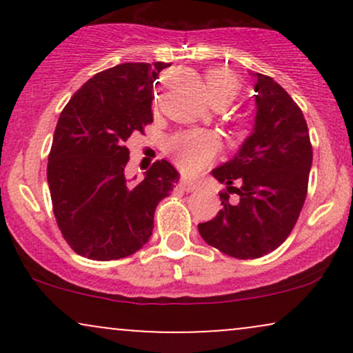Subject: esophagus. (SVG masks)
<instances>
[{
    "mask_svg": "<svg viewBox=\"0 0 353 353\" xmlns=\"http://www.w3.org/2000/svg\"><path fill=\"white\" fill-rule=\"evenodd\" d=\"M181 185H182V189L185 190V192H192V190H196L197 188H199V184H197L196 181L188 179V177H182Z\"/></svg>",
    "mask_w": 353,
    "mask_h": 353,
    "instance_id": "obj_1",
    "label": "esophagus"
}]
</instances>
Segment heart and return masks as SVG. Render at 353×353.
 Instances as JSON below:
<instances>
[{"mask_svg":"<svg viewBox=\"0 0 353 353\" xmlns=\"http://www.w3.org/2000/svg\"><path fill=\"white\" fill-rule=\"evenodd\" d=\"M205 91L214 104L230 103L239 91V79L232 72L222 68H216L205 72ZM219 137L205 131L179 132L169 139V152L185 172H197L204 169L217 156Z\"/></svg>","mask_w":353,"mask_h":353,"instance_id":"b5f03b06","label":"heart"}]
</instances>
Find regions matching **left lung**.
<instances>
[{
  "label": "left lung",
  "mask_w": 353,
  "mask_h": 353,
  "mask_svg": "<svg viewBox=\"0 0 353 353\" xmlns=\"http://www.w3.org/2000/svg\"><path fill=\"white\" fill-rule=\"evenodd\" d=\"M255 123L239 152L212 171L228 185L217 216L197 225L209 245L236 259H259L289 237L309 185L312 144L305 117L289 92L255 72ZM234 181L239 188H234ZM236 192L239 201L228 202Z\"/></svg>",
  "instance_id": "1"
}]
</instances>
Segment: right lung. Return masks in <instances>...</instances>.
Masks as SVG:
<instances>
[{"label": "right lung", "instance_id": "add662e5", "mask_svg": "<svg viewBox=\"0 0 353 353\" xmlns=\"http://www.w3.org/2000/svg\"><path fill=\"white\" fill-rule=\"evenodd\" d=\"M169 63H124L92 76L61 112L48 156L52 212L64 241L92 261L137 252L151 237L157 204L179 172L156 161L141 182L124 176L125 141L152 123L159 72Z\"/></svg>", "mask_w": 353, "mask_h": 353}]
</instances>
